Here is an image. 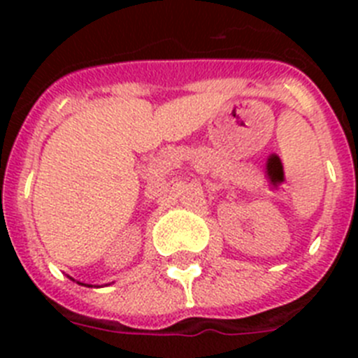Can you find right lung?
<instances>
[{
	"label": "right lung",
	"instance_id": "add662e5",
	"mask_svg": "<svg viewBox=\"0 0 358 358\" xmlns=\"http://www.w3.org/2000/svg\"><path fill=\"white\" fill-rule=\"evenodd\" d=\"M80 285H82V283H80Z\"/></svg>",
	"mask_w": 358,
	"mask_h": 358
}]
</instances>
